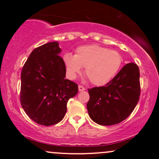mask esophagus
<instances>
[{
    "instance_id": "34e87169",
    "label": "esophagus",
    "mask_w": 159,
    "mask_h": 159,
    "mask_svg": "<svg viewBox=\"0 0 159 159\" xmlns=\"http://www.w3.org/2000/svg\"><path fill=\"white\" fill-rule=\"evenodd\" d=\"M78 90H79L80 92H81V91H84V90H85V88H84V87H83V86H81V85H79V86H78Z\"/></svg>"
}]
</instances>
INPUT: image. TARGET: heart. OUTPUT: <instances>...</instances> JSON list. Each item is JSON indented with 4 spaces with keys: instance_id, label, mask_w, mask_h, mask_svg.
<instances>
[{
    "instance_id": "1",
    "label": "heart",
    "mask_w": 159,
    "mask_h": 159,
    "mask_svg": "<svg viewBox=\"0 0 159 159\" xmlns=\"http://www.w3.org/2000/svg\"><path fill=\"white\" fill-rule=\"evenodd\" d=\"M67 76L75 79L85 67V75L93 84L102 86L111 81L123 63L119 52L98 45L80 46L75 54L66 53L63 56Z\"/></svg>"
}]
</instances>
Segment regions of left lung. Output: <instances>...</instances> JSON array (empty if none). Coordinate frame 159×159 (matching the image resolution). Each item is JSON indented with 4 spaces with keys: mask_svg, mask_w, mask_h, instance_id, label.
Instances as JSON below:
<instances>
[{
    "mask_svg": "<svg viewBox=\"0 0 159 159\" xmlns=\"http://www.w3.org/2000/svg\"><path fill=\"white\" fill-rule=\"evenodd\" d=\"M90 117L102 125L120 123L129 116L139 101L140 72L135 63L125 65L105 86L88 89Z\"/></svg>",
    "mask_w": 159,
    "mask_h": 159,
    "instance_id": "left-lung-1",
    "label": "left lung"
}]
</instances>
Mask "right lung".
Instances as JSON below:
<instances>
[{"mask_svg":"<svg viewBox=\"0 0 159 159\" xmlns=\"http://www.w3.org/2000/svg\"><path fill=\"white\" fill-rule=\"evenodd\" d=\"M58 42L34 49L21 74L20 102L27 116L40 125H55L64 117L67 102L78 92L77 84L65 79Z\"/></svg>","mask_w":159,"mask_h":159,"instance_id":"obj_1","label":"right lung"}]
</instances>
